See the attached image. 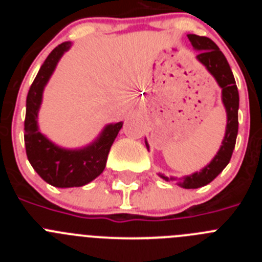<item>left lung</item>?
<instances>
[{"instance_id": "obj_1", "label": "left lung", "mask_w": 262, "mask_h": 262, "mask_svg": "<svg viewBox=\"0 0 262 262\" xmlns=\"http://www.w3.org/2000/svg\"><path fill=\"white\" fill-rule=\"evenodd\" d=\"M187 38L190 40L194 50L200 51L196 55V60L202 62L206 69L211 73L212 77L216 80L217 85L222 88V101H223L227 113L226 135L222 142L221 149L217 151L210 164H207L202 170L182 178L166 177L164 174L159 176L165 181H177L178 186L185 187V189H196V187L210 184L226 168L227 164L230 163L236 144L237 128H239V119H237L239 92H237V86H236L235 77L232 75L230 64L214 41L210 38L195 35V34H189ZM145 145L147 148H149L147 142H145Z\"/></svg>"}]
</instances>
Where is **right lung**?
<instances>
[{
    "label": "right lung",
    "mask_w": 262,
    "mask_h": 262,
    "mask_svg": "<svg viewBox=\"0 0 262 262\" xmlns=\"http://www.w3.org/2000/svg\"><path fill=\"white\" fill-rule=\"evenodd\" d=\"M71 41L57 46L45 60L26 99L25 145L30 164L46 182L56 187L84 186L103 172L110 148L123 122L107 124L92 144L80 149H66L53 144L38 127V113L43 90L60 57L71 48Z\"/></svg>",
    "instance_id": "add662e5"
}]
</instances>
